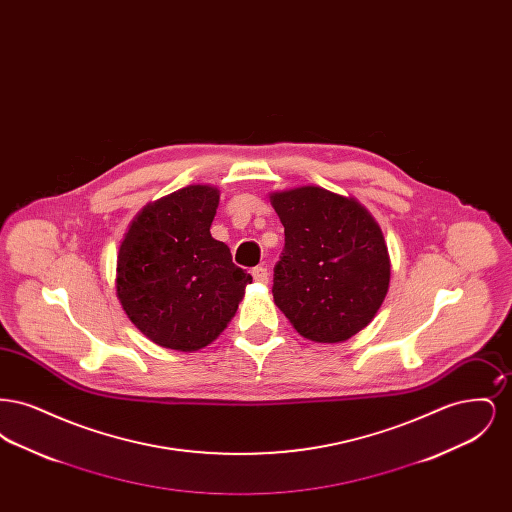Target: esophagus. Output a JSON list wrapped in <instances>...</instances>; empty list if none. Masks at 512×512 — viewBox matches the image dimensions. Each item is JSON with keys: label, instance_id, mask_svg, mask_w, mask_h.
Masks as SVG:
<instances>
[{"label": "esophagus", "instance_id": "esophagus-1", "mask_svg": "<svg viewBox=\"0 0 512 512\" xmlns=\"http://www.w3.org/2000/svg\"><path fill=\"white\" fill-rule=\"evenodd\" d=\"M253 278H255V282H261V284H265L268 280V272L265 267H255L253 268Z\"/></svg>", "mask_w": 512, "mask_h": 512}]
</instances>
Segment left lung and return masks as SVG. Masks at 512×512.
I'll list each match as a JSON object with an SVG mask.
<instances>
[{
	"mask_svg": "<svg viewBox=\"0 0 512 512\" xmlns=\"http://www.w3.org/2000/svg\"><path fill=\"white\" fill-rule=\"evenodd\" d=\"M270 203L286 236L274 267V303L307 340H349L368 326L390 288L378 222L357 199L318 186L274 192Z\"/></svg>",
	"mask_w": 512,
	"mask_h": 512,
	"instance_id": "left-lung-1",
	"label": "left lung"
}]
</instances>
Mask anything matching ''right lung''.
<instances>
[{
    "label": "right lung",
    "instance_id": "obj_1",
    "mask_svg": "<svg viewBox=\"0 0 512 512\" xmlns=\"http://www.w3.org/2000/svg\"><path fill=\"white\" fill-rule=\"evenodd\" d=\"M219 199L215 186L182 188L146 205L124 234L117 297L161 347L197 351L217 340L253 280L211 236Z\"/></svg>",
    "mask_w": 512,
    "mask_h": 512
}]
</instances>
